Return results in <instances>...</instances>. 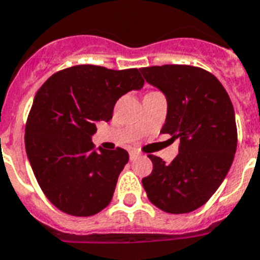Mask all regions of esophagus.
<instances>
[{"label": "esophagus", "mask_w": 260, "mask_h": 260, "mask_svg": "<svg viewBox=\"0 0 260 260\" xmlns=\"http://www.w3.org/2000/svg\"><path fill=\"white\" fill-rule=\"evenodd\" d=\"M137 157H139V152H136V151H131L129 152V159L131 160H135V159H137Z\"/></svg>", "instance_id": "34e87169"}]
</instances>
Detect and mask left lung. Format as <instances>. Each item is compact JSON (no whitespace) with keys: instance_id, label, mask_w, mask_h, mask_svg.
<instances>
[{"instance_id":"left-lung-1","label":"left lung","mask_w":260,"mask_h":260,"mask_svg":"<svg viewBox=\"0 0 260 260\" xmlns=\"http://www.w3.org/2000/svg\"><path fill=\"white\" fill-rule=\"evenodd\" d=\"M167 97L161 134L180 140L170 164L148 155L153 170L141 180L152 204L168 214H187L206 204L224 180L238 144L235 112L212 73L191 65L140 69Z\"/></svg>"}]
</instances>
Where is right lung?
<instances>
[{"instance_id": "obj_1", "label": "right lung", "mask_w": 260, "mask_h": 260, "mask_svg": "<svg viewBox=\"0 0 260 260\" xmlns=\"http://www.w3.org/2000/svg\"><path fill=\"white\" fill-rule=\"evenodd\" d=\"M144 85L139 69L76 65L41 85L25 125V148L49 202L72 216H92L111 203L129 155L94 148L99 121H109L116 101Z\"/></svg>"}]
</instances>
